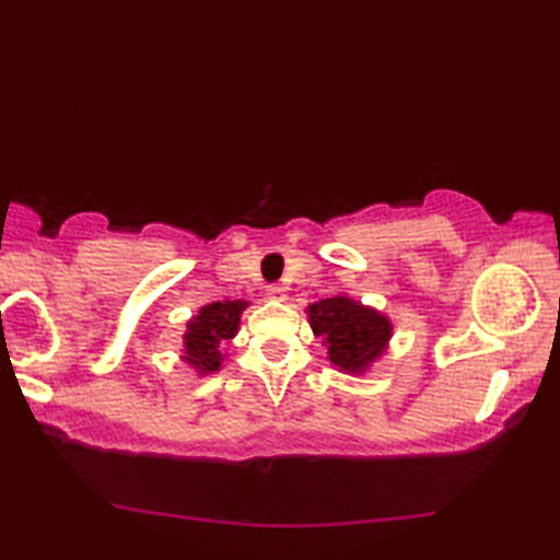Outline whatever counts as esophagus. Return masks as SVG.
Returning <instances> with one entry per match:
<instances>
[{
	"mask_svg": "<svg viewBox=\"0 0 560 560\" xmlns=\"http://www.w3.org/2000/svg\"><path fill=\"white\" fill-rule=\"evenodd\" d=\"M267 299L283 301V299H287V289H283L281 283H269V287H267Z\"/></svg>",
	"mask_w": 560,
	"mask_h": 560,
	"instance_id": "1",
	"label": "esophagus"
}]
</instances>
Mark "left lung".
<instances>
[{
	"mask_svg": "<svg viewBox=\"0 0 560 560\" xmlns=\"http://www.w3.org/2000/svg\"><path fill=\"white\" fill-rule=\"evenodd\" d=\"M315 337L325 341L327 359L339 371L363 373L392 337V325L373 307L355 303L347 295H335L307 307Z\"/></svg>",
	"mask_w": 560,
	"mask_h": 560,
	"instance_id": "8db88e82",
	"label": "left lung"
}]
</instances>
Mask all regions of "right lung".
I'll return each instance as SVG.
<instances>
[{"label": "right lung", "instance_id": "obj_1", "mask_svg": "<svg viewBox=\"0 0 560 560\" xmlns=\"http://www.w3.org/2000/svg\"><path fill=\"white\" fill-rule=\"evenodd\" d=\"M245 307V301H217L201 307L187 323L185 363L197 368L199 375L219 371L223 361L221 343L237 335Z\"/></svg>", "mask_w": 560, "mask_h": 560}]
</instances>
